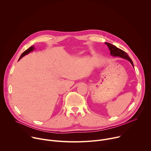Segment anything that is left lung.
<instances>
[{
  "label": "left lung",
  "mask_w": 151,
  "mask_h": 151,
  "mask_svg": "<svg viewBox=\"0 0 151 151\" xmlns=\"http://www.w3.org/2000/svg\"><path fill=\"white\" fill-rule=\"evenodd\" d=\"M105 44L107 45V47H108V48H109V50L111 51V54L112 55L116 56V57L119 56V57H120L121 58H125V59H126V60H128L129 61H130L132 63V66H134L132 59L130 57H129V56L127 55V54L125 51H122V50H121L119 48H118L115 46L109 44V43L106 42Z\"/></svg>",
  "instance_id": "obj_1"
}]
</instances>
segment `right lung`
<instances>
[{
    "mask_svg": "<svg viewBox=\"0 0 151 151\" xmlns=\"http://www.w3.org/2000/svg\"><path fill=\"white\" fill-rule=\"evenodd\" d=\"M34 50V47H30L29 49H27V50H26L24 52H23V54L21 55V56H20V57H19V60H20L21 58L22 57H23L24 55H26V54H28L29 52H30L32 51H33Z\"/></svg>",
    "mask_w": 151,
    "mask_h": 151,
    "instance_id": "1",
    "label": "right lung"
}]
</instances>
